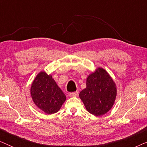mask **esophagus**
Listing matches in <instances>:
<instances>
[{
  "instance_id": "esophagus-1",
  "label": "esophagus",
  "mask_w": 147,
  "mask_h": 147,
  "mask_svg": "<svg viewBox=\"0 0 147 147\" xmlns=\"http://www.w3.org/2000/svg\"><path fill=\"white\" fill-rule=\"evenodd\" d=\"M78 93H79L78 91H76L75 92H71V93H70L69 94V97H76V96H78Z\"/></svg>"
}]
</instances>
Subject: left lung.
<instances>
[{
	"mask_svg": "<svg viewBox=\"0 0 147 147\" xmlns=\"http://www.w3.org/2000/svg\"><path fill=\"white\" fill-rule=\"evenodd\" d=\"M117 89L110 74L102 67H98L88 76L86 88L79 96L88 112L99 116L107 113L115 102Z\"/></svg>",
	"mask_w": 147,
	"mask_h": 147,
	"instance_id": "1",
	"label": "left lung"
}]
</instances>
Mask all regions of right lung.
Masks as SVG:
<instances>
[{"label": "right lung", "mask_w": 147, "mask_h": 147, "mask_svg": "<svg viewBox=\"0 0 147 147\" xmlns=\"http://www.w3.org/2000/svg\"><path fill=\"white\" fill-rule=\"evenodd\" d=\"M30 93L37 107L47 114L57 112L66 100L52 76L45 71L37 74L31 84Z\"/></svg>", "instance_id": "add662e5"}]
</instances>
